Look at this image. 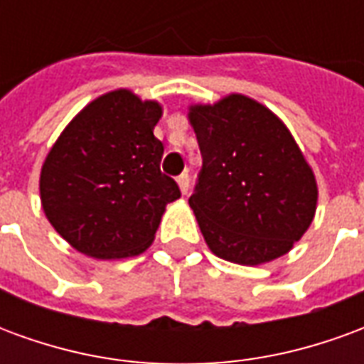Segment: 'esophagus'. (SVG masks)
<instances>
[{"mask_svg": "<svg viewBox=\"0 0 364 364\" xmlns=\"http://www.w3.org/2000/svg\"><path fill=\"white\" fill-rule=\"evenodd\" d=\"M177 183H179V189H181L183 195L189 193V173H181L177 177Z\"/></svg>", "mask_w": 364, "mask_h": 364, "instance_id": "obj_1", "label": "esophagus"}]
</instances>
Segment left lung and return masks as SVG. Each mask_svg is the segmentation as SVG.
Returning <instances> with one entry per match:
<instances>
[{
    "label": "left lung",
    "mask_w": 364,
    "mask_h": 364,
    "mask_svg": "<svg viewBox=\"0 0 364 364\" xmlns=\"http://www.w3.org/2000/svg\"><path fill=\"white\" fill-rule=\"evenodd\" d=\"M203 156L189 205L214 255L261 265L292 250L312 224L318 185L282 120L250 97L193 105Z\"/></svg>",
    "instance_id": "8db88e82"
}]
</instances>
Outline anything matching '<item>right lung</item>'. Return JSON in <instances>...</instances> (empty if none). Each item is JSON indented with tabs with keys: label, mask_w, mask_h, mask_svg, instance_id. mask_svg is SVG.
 I'll use <instances>...</instances> for the list:
<instances>
[{
	"label": "right lung",
	"mask_w": 364,
	"mask_h": 364,
	"mask_svg": "<svg viewBox=\"0 0 364 364\" xmlns=\"http://www.w3.org/2000/svg\"><path fill=\"white\" fill-rule=\"evenodd\" d=\"M156 101L117 90L97 97L60 134L41 171L46 218L77 252L122 259L148 250L167 203L181 197L161 173Z\"/></svg>",
	"instance_id": "right-lung-1"
}]
</instances>
